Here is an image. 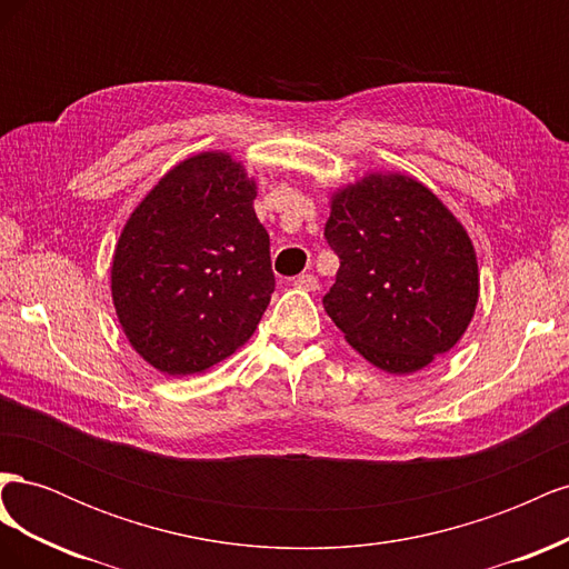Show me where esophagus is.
I'll list each match as a JSON object with an SVG mask.
<instances>
[{"mask_svg":"<svg viewBox=\"0 0 569 569\" xmlns=\"http://www.w3.org/2000/svg\"><path fill=\"white\" fill-rule=\"evenodd\" d=\"M295 287H297V289H303V291H316L320 284H318L316 274L306 272V274H299V278H295Z\"/></svg>","mask_w":569,"mask_h":569,"instance_id":"esophagus-1","label":"esophagus"}]
</instances>
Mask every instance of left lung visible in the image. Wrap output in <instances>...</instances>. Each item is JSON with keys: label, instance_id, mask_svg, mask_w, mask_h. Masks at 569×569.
<instances>
[{"label": "left lung", "instance_id": "8db88e82", "mask_svg": "<svg viewBox=\"0 0 569 569\" xmlns=\"http://www.w3.org/2000/svg\"><path fill=\"white\" fill-rule=\"evenodd\" d=\"M339 256L327 316L368 363L410 375L451 351L479 299L472 239L446 203L403 173H368L330 197Z\"/></svg>", "mask_w": 569, "mask_h": 569}]
</instances>
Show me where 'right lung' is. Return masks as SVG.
<instances>
[{"label":"right lung","instance_id":"1","mask_svg":"<svg viewBox=\"0 0 569 569\" xmlns=\"http://www.w3.org/2000/svg\"><path fill=\"white\" fill-rule=\"evenodd\" d=\"M256 189L230 153L201 151L170 168L120 232L116 316L130 347L159 372H206L261 322L274 274Z\"/></svg>","mask_w":569,"mask_h":569}]
</instances>
